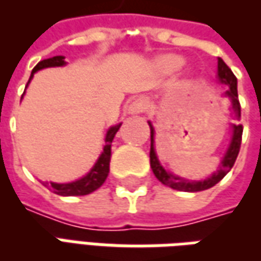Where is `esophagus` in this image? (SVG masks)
<instances>
[{
	"label": "esophagus",
	"instance_id": "1",
	"mask_svg": "<svg viewBox=\"0 0 261 261\" xmlns=\"http://www.w3.org/2000/svg\"><path fill=\"white\" fill-rule=\"evenodd\" d=\"M148 109V105L145 100H142V99H136L134 102L130 103V106H128V113L131 114H141L145 113Z\"/></svg>",
	"mask_w": 261,
	"mask_h": 261
}]
</instances>
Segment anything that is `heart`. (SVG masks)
I'll return each mask as SVG.
<instances>
[{
    "label": "heart",
    "instance_id": "heart-1",
    "mask_svg": "<svg viewBox=\"0 0 261 261\" xmlns=\"http://www.w3.org/2000/svg\"><path fill=\"white\" fill-rule=\"evenodd\" d=\"M181 65V59L175 54H164L155 60V68L159 74H172Z\"/></svg>",
    "mask_w": 261,
    "mask_h": 261
}]
</instances>
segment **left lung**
Wrapping results in <instances>:
<instances>
[{"instance_id": "8db88e82", "label": "left lung", "mask_w": 261, "mask_h": 261, "mask_svg": "<svg viewBox=\"0 0 261 261\" xmlns=\"http://www.w3.org/2000/svg\"><path fill=\"white\" fill-rule=\"evenodd\" d=\"M218 80L221 84L228 86V92L226 95L232 99V108L235 112L236 119H241V103L238 99V82H236V76L233 72L230 71L228 65L225 64L224 60L218 57ZM151 127V151H149V164H151V169H152L153 175L158 179L161 183H164L165 186H169L175 190L179 192H202V190H207L210 187L215 186L219 180H222L225 175L232 169V166L235 165V161L238 158V153L241 149V142H242V133H243V125L242 124H233V133H232V140H230L229 148L225 153L222 162L219 165L218 172H215L213 176H210L208 179L201 181H192L175 176L166 172V170L161 166L158 158H156V153H155V148H153V127L149 123Z\"/></svg>"}]
</instances>
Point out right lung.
Segmentation results:
<instances>
[{
    "mask_svg": "<svg viewBox=\"0 0 261 261\" xmlns=\"http://www.w3.org/2000/svg\"><path fill=\"white\" fill-rule=\"evenodd\" d=\"M64 64L65 63L63 56H56V57H51V59L43 60L35 68L32 69L31 78L28 81V84L33 78V74L39 69L47 68V67H60V65ZM120 125L121 124H116L109 128L108 134H106V140H105V148H103L102 155L99 156L97 162L88 175L84 176L80 180H75L72 183H64V185L50 181V183H46L48 189L56 194H59V196H86V194L97 190L105 183L109 175V165H110V155H112L110 148H112V141H113L116 133L119 131Z\"/></svg>",
    "mask_w": 261,
    "mask_h": 261,
    "instance_id": "1",
    "label": "right lung"
}]
</instances>
